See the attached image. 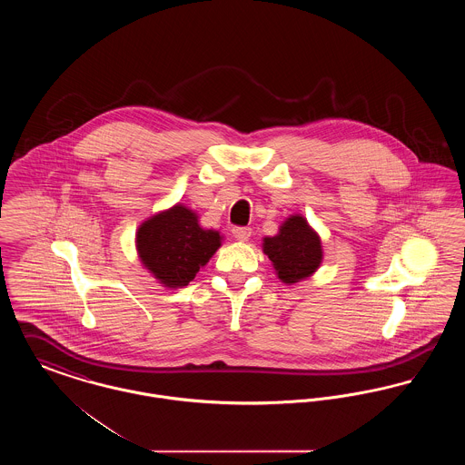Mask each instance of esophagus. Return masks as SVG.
Instances as JSON below:
<instances>
[{"mask_svg": "<svg viewBox=\"0 0 465 465\" xmlns=\"http://www.w3.org/2000/svg\"><path fill=\"white\" fill-rule=\"evenodd\" d=\"M232 233H233V237H235L237 241L245 242V241L251 237V228H249V226H233Z\"/></svg>", "mask_w": 465, "mask_h": 465, "instance_id": "1", "label": "esophagus"}]
</instances>
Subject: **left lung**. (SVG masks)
Here are the masks:
<instances>
[{"mask_svg": "<svg viewBox=\"0 0 465 465\" xmlns=\"http://www.w3.org/2000/svg\"><path fill=\"white\" fill-rule=\"evenodd\" d=\"M263 252L286 284L310 277L322 262L321 239L300 214L282 223L275 237H265Z\"/></svg>", "mask_w": 465, "mask_h": 465, "instance_id": "obj_1", "label": "left lung"}]
</instances>
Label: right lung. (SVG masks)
<instances>
[{
	"mask_svg": "<svg viewBox=\"0 0 465 465\" xmlns=\"http://www.w3.org/2000/svg\"><path fill=\"white\" fill-rule=\"evenodd\" d=\"M143 265L165 288H183L195 279L222 245L216 230H203L199 216L177 203L143 223L135 233Z\"/></svg>",
	"mask_w": 465,
	"mask_h": 465,
	"instance_id": "add662e5",
	"label": "right lung"
}]
</instances>
